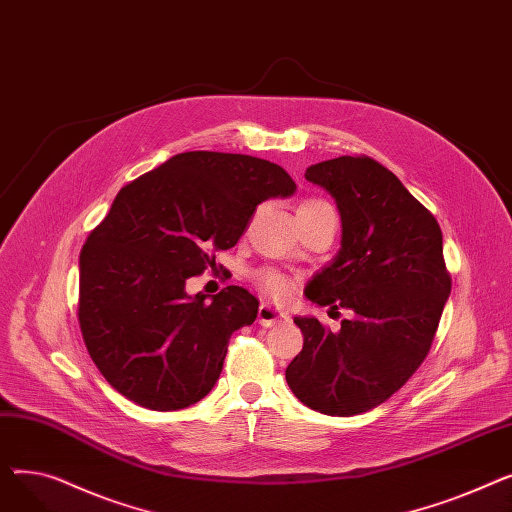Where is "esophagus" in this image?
Segmentation results:
<instances>
[{"label": "esophagus", "instance_id": "obj_1", "mask_svg": "<svg viewBox=\"0 0 512 512\" xmlns=\"http://www.w3.org/2000/svg\"><path fill=\"white\" fill-rule=\"evenodd\" d=\"M257 317H259V324H261V326H274L276 321L286 319V315H284L282 311H278L276 307H272L270 303H261Z\"/></svg>", "mask_w": 512, "mask_h": 512}]
</instances>
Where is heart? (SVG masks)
Returning <instances> with one entry per match:
<instances>
[{
  "label": "heart",
  "instance_id": "heart-1",
  "mask_svg": "<svg viewBox=\"0 0 512 512\" xmlns=\"http://www.w3.org/2000/svg\"><path fill=\"white\" fill-rule=\"evenodd\" d=\"M301 207H330V205L326 201L309 199ZM255 280H257V286L267 294V297H272V299H286L290 294V288H292V282L286 276H282L278 272H270V270L259 272Z\"/></svg>",
  "mask_w": 512,
  "mask_h": 512
}]
</instances>
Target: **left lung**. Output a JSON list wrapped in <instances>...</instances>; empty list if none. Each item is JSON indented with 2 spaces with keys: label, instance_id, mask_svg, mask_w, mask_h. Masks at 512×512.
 <instances>
[{
  "label": "left lung",
  "instance_id": "1",
  "mask_svg": "<svg viewBox=\"0 0 512 512\" xmlns=\"http://www.w3.org/2000/svg\"><path fill=\"white\" fill-rule=\"evenodd\" d=\"M305 178L334 197L342 220L340 251L305 297L355 315L342 319L338 334L317 317H294L305 342L286 367V382L309 409L351 417L405 386L432 348L452 286L442 230L367 155L321 161Z\"/></svg>",
  "mask_w": 512,
  "mask_h": 512
}]
</instances>
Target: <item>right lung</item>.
I'll list each match as a JSON object with an SVG mask.
<instances>
[{"mask_svg": "<svg viewBox=\"0 0 512 512\" xmlns=\"http://www.w3.org/2000/svg\"><path fill=\"white\" fill-rule=\"evenodd\" d=\"M297 184L267 159L186 151L126 184L80 251L78 324L122 396L151 411L199 402L218 382L230 336L259 301L240 286L207 297L186 280L232 249L257 205Z\"/></svg>", "mask_w": 512, "mask_h": 512, "instance_id": "right-lung-1", "label": "right lung"}]
</instances>
